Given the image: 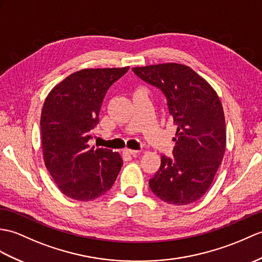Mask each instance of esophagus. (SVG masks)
<instances>
[{"mask_svg":"<svg viewBox=\"0 0 262 262\" xmlns=\"http://www.w3.org/2000/svg\"><path fill=\"white\" fill-rule=\"evenodd\" d=\"M138 150H135V149H129V148H125L123 150V154L124 155H127V156H135L137 155Z\"/></svg>","mask_w":262,"mask_h":262,"instance_id":"1","label":"esophagus"}]
</instances>
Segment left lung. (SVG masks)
<instances>
[{
	"mask_svg": "<svg viewBox=\"0 0 262 262\" xmlns=\"http://www.w3.org/2000/svg\"><path fill=\"white\" fill-rule=\"evenodd\" d=\"M166 97L176 137L173 156H162L149 180L157 198L169 204L195 202L208 191L226 150V120L214 89L190 67L162 63L133 68Z\"/></svg>",
	"mask_w": 262,
	"mask_h": 262,
	"instance_id": "8db88e82",
	"label": "left lung"
}]
</instances>
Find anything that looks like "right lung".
<instances>
[{
	"label": "right lung",
	"instance_id": "add662e5",
	"mask_svg": "<svg viewBox=\"0 0 262 262\" xmlns=\"http://www.w3.org/2000/svg\"><path fill=\"white\" fill-rule=\"evenodd\" d=\"M125 68L83 69L67 77L48 95L41 113L45 164L64 195L90 201L113 186L123 165L117 151L89 147L107 90Z\"/></svg>",
	"mask_w": 262,
	"mask_h": 262
}]
</instances>
